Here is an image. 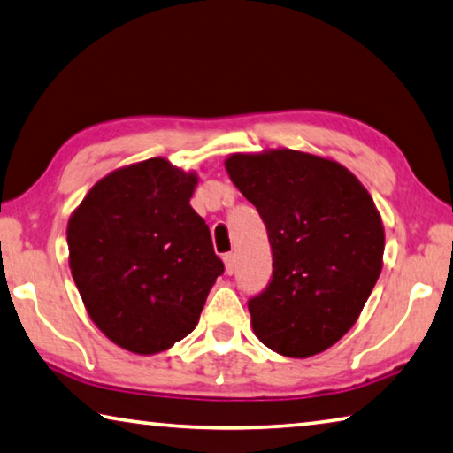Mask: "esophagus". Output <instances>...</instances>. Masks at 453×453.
<instances>
[{"label": "esophagus", "instance_id": "1", "mask_svg": "<svg viewBox=\"0 0 453 453\" xmlns=\"http://www.w3.org/2000/svg\"><path fill=\"white\" fill-rule=\"evenodd\" d=\"M224 264H226V274L232 276L235 272V256L234 254H226L224 256Z\"/></svg>", "mask_w": 453, "mask_h": 453}]
</instances>
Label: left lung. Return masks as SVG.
<instances>
[{
	"label": "left lung",
	"mask_w": 453,
	"mask_h": 453,
	"mask_svg": "<svg viewBox=\"0 0 453 453\" xmlns=\"http://www.w3.org/2000/svg\"><path fill=\"white\" fill-rule=\"evenodd\" d=\"M226 171L256 205L274 256L272 280L248 303L254 334L306 358L339 342L383 268L385 229L363 183L328 157L292 149L234 153Z\"/></svg>",
	"instance_id": "obj_1"
}]
</instances>
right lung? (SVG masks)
<instances>
[{"label":"right lung","mask_w":453,"mask_h":453,"mask_svg":"<svg viewBox=\"0 0 453 453\" xmlns=\"http://www.w3.org/2000/svg\"><path fill=\"white\" fill-rule=\"evenodd\" d=\"M197 173L163 157L92 185L66 227L68 264L92 322L134 355H157L197 326L224 264L189 205Z\"/></svg>","instance_id":"obj_1"}]
</instances>
